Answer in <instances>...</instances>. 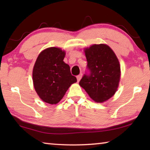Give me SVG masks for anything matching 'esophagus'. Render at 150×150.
<instances>
[{"mask_svg": "<svg viewBox=\"0 0 150 150\" xmlns=\"http://www.w3.org/2000/svg\"><path fill=\"white\" fill-rule=\"evenodd\" d=\"M81 77H82V74H79V75H77V82H79V81L81 80Z\"/></svg>", "mask_w": 150, "mask_h": 150, "instance_id": "obj_1", "label": "esophagus"}]
</instances>
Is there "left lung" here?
<instances>
[{
	"label": "left lung",
	"mask_w": 150,
	"mask_h": 150,
	"mask_svg": "<svg viewBox=\"0 0 150 150\" xmlns=\"http://www.w3.org/2000/svg\"><path fill=\"white\" fill-rule=\"evenodd\" d=\"M90 73L83 75L79 85L96 103L115 95L120 79V66L112 50L106 44H94L85 50Z\"/></svg>",
	"instance_id": "left-lung-1"
}]
</instances>
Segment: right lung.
<instances>
[{
    "label": "right lung",
    "instance_id": "add662e5",
    "mask_svg": "<svg viewBox=\"0 0 150 150\" xmlns=\"http://www.w3.org/2000/svg\"><path fill=\"white\" fill-rule=\"evenodd\" d=\"M65 51L48 47L39 54L32 73L35 91L45 103L55 105L62 100L66 91L77 78L70 71L69 65L63 62Z\"/></svg>",
    "mask_w": 150,
    "mask_h": 150
}]
</instances>
